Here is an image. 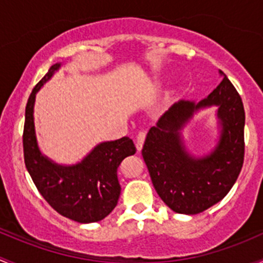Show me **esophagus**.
I'll use <instances>...</instances> for the list:
<instances>
[{"label": "esophagus", "mask_w": 263, "mask_h": 263, "mask_svg": "<svg viewBox=\"0 0 263 263\" xmlns=\"http://www.w3.org/2000/svg\"><path fill=\"white\" fill-rule=\"evenodd\" d=\"M145 135H147V133H145L144 130H140L139 133H138L137 140H135V145H137L138 151H142L143 143H144V139H145Z\"/></svg>", "instance_id": "esophagus-1"}]
</instances>
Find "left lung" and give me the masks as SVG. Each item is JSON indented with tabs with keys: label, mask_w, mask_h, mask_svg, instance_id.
I'll use <instances>...</instances> for the list:
<instances>
[{
	"label": "left lung",
	"mask_w": 263,
	"mask_h": 263,
	"mask_svg": "<svg viewBox=\"0 0 263 263\" xmlns=\"http://www.w3.org/2000/svg\"><path fill=\"white\" fill-rule=\"evenodd\" d=\"M212 104L219 107L221 139L209 156L194 159L185 152L179 130L196 109ZM245 120L242 99L223 74L206 99L199 104L185 100L176 102L152 126L142 156L157 194L170 209L199 214L228 194L245 161Z\"/></svg>",
	"instance_id": "obj_1"
}]
</instances>
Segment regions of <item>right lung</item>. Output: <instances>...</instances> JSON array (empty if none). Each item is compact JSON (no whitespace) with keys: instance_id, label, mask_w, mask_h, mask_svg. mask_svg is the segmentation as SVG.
Masks as SVG:
<instances>
[{"instance_id":"obj_1","label":"right lung","mask_w":263,"mask_h":263,"mask_svg":"<svg viewBox=\"0 0 263 263\" xmlns=\"http://www.w3.org/2000/svg\"><path fill=\"white\" fill-rule=\"evenodd\" d=\"M61 64H54L36 83L25 109L23 145L28 172L45 201L66 218L78 223H93L115 209L120 196L118 167L137 152L130 138L105 142L76 166H59L40 153L34 129L35 95Z\"/></svg>"}]
</instances>
